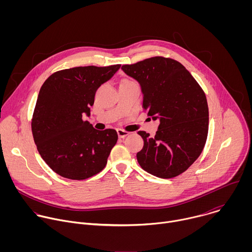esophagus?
<instances>
[{"label":"esophagus","mask_w":252,"mask_h":252,"mask_svg":"<svg viewBox=\"0 0 252 252\" xmlns=\"http://www.w3.org/2000/svg\"><path fill=\"white\" fill-rule=\"evenodd\" d=\"M117 132H118L119 137H121V138H125L126 135H128V134H129V132H128V131H126V130L121 129V128H119V129L117 130Z\"/></svg>","instance_id":"34e87169"}]
</instances>
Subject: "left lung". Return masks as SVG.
Here are the masks:
<instances>
[{"instance_id": "obj_1", "label": "left lung", "mask_w": 252, "mask_h": 252, "mask_svg": "<svg viewBox=\"0 0 252 252\" xmlns=\"http://www.w3.org/2000/svg\"><path fill=\"white\" fill-rule=\"evenodd\" d=\"M140 86L142 109L159 121L154 137L137 133L143 148L136 154L149 173L171 178L186 171L200 156L208 132L206 96L189 71L172 59L155 57L122 66Z\"/></svg>"}]
</instances>
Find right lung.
<instances>
[{
	"label": "right lung",
	"instance_id": "right-lung-1",
	"mask_svg": "<svg viewBox=\"0 0 252 252\" xmlns=\"http://www.w3.org/2000/svg\"><path fill=\"white\" fill-rule=\"evenodd\" d=\"M121 64L63 69L43 84L32 121L35 146L59 175L82 181L101 171L118 141L113 128L97 130L90 117L96 90L110 81Z\"/></svg>",
	"mask_w": 252,
	"mask_h": 252
}]
</instances>
